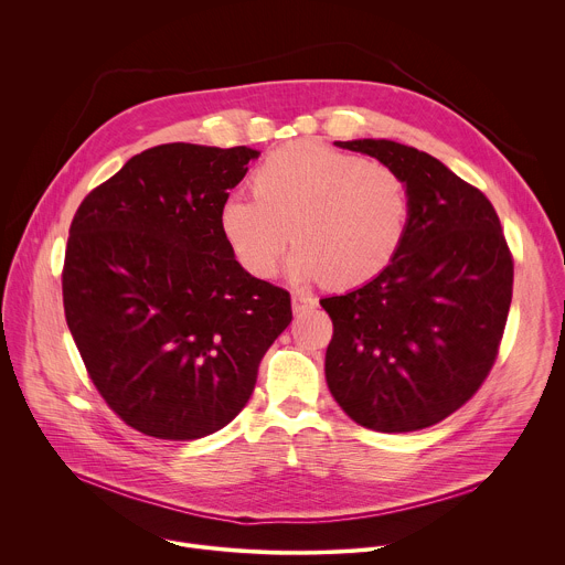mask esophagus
Returning <instances> with one entry per match:
<instances>
[{
    "label": "esophagus",
    "mask_w": 565,
    "mask_h": 565,
    "mask_svg": "<svg viewBox=\"0 0 565 565\" xmlns=\"http://www.w3.org/2000/svg\"><path fill=\"white\" fill-rule=\"evenodd\" d=\"M315 306H317V299H315V297L299 295V292L292 295V312H295V315H303V312L312 310Z\"/></svg>",
    "instance_id": "34e87169"
}]
</instances>
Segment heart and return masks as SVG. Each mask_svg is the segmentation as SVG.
I'll return each instance as SVG.
<instances>
[{
  "instance_id": "1",
  "label": "heart",
  "mask_w": 565,
  "mask_h": 565,
  "mask_svg": "<svg viewBox=\"0 0 565 565\" xmlns=\"http://www.w3.org/2000/svg\"><path fill=\"white\" fill-rule=\"evenodd\" d=\"M255 196L221 203L218 227L236 264L277 275L290 241L297 279L355 288L377 277L405 241L412 199L395 170L315 142H290L253 174Z\"/></svg>"
}]
</instances>
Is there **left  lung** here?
I'll use <instances>...</instances> for the list:
<instances>
[{"label": "left lung", "mask_w": 565, "mask_h": 565, "mask_svg": "<svg viewBox=\"0 0 565 565\" xmlns=\"http://www.w3.org/2000/svg\"><path fill=\"white\" fill-rule=\"evenodd\" d=\"M407 183L412 212L395 259L362 288L321 299L333 319L327 382L358 425L431 427L486 382L512 303L514 262L490 199L438 158L393 140H338Z\"/></svg>", "instance_id": "obj_1"}]
</instances>
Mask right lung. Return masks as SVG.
<instances>
[{
  "label": "right lung",
  "mask_w": 565,
  "mask_h": 565,
  "mask_svg": "<svg viewBox=\"0 0 565 565\" xmlns=\"http://www.w3.org/2000/svg\"><path fill=\"white\" fill-rule=\"evenodd\" d=\"M257 156L192 142L145 149L71 221L68 331L111 412L145 436L223 429L290 324L288 290L241 268L218 227L227 190Z\"/></svg>",
  "instance_id": "obj_1"
}]
</instances>
